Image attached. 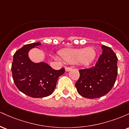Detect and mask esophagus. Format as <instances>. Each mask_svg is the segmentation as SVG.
Masks as SVG:
<instances>
[{"label": "esophagus", "instance_id": "1", "mask_svg": "<svg viewBox=\"0 0 129 129\" xmlns=\"http://www.w3.org/2000/svg\"><path fill=\"white\" fill-rule=\"evenodd\" d=\"M65 70H66V72H69V71H70L71 70H72V68L67 67H66L65 68Z\"/></svg>", "mask_w": 129, "mask_h": 129}]
</instances>
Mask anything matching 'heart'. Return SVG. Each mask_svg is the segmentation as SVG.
Returning a JSON list of instances; mask_svg holds the SVG:
<instances>
[{"mask_svg": "<svg viewBox=\"0 0 129 129\" xmlns=\"http://www.w3.org/2000/svg\"><path fill=\"white\" fill-rule=\"evenodd\" d=\"M60 59L63 61L69 63H78L79 64H89L94 60L96 52L93 48L81 49H67L61 51L59 53Z\"/></svg>", "mask_w": 129, "mask_h": 129, "instance_id": "heart-1", "label": "heart"}]
</instances>
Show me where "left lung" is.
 Segmentation results:
<instances>
[{
  "instance_id": "obj_1",
  "label": "left lung",
  "mask_w": 129,
  "mask_h": 129,
  "mask_svg": "<svg viewBox=\"0 0 129 129\" xmlns=\"http://www.w3.org/2000/svg\"><path fill=\"white\" fill-rule=\"evenodd\" d=\"M102 49L95 66L79 70V78L75 86L80 95L86 98H98L107 94L116 81L118 57L110 47L103 45Z\"/></svg>"
}]
</instances>
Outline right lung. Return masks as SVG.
I'll list each match as a JSON object with an SVG mask.
<instances>
[{"label": "right lung", "instance_id": "1", "mask_svg": "<svg viewBox=\"0 0 129 129\" xmlns=\"http://www.w3.org/2000/svg\"><path fill=\"white\" fill-rule=\"evenodd\" d=\"M40 45L39 42L26 44L17 50L13 56L11 66L16 86L21 92L32 98L50 95L56 88L59 77L65 72L64 68L55 70L47 63H36L29 60V50Z\"/></svg>", "mask_w": 129, "mask_h": 129}]
</instances>
